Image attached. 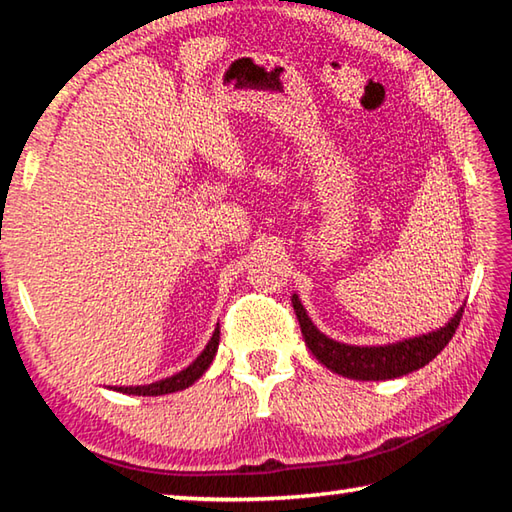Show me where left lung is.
<instances>
[{"label":"left lung","instance_id":"8db88e82","mask_svg":"<svg viewBox=\"0 0 512 512\" xmlns=\"http://www.w3.org/2000/svg\"><path fill=\"white\" fill-rule=\"evenodd\" d=\"M293 311H296L300 332L305 336L307 348L311 354L327 366L336 375L359 379V381H379V379H395L409 372L427 366L431 359H436L443 352L445 345L452 341L456 327L463 318V307L456 311L454 318L445 327L436 332L415 336L391 345H372V348H361V345L339 343L327 339L323 332H318L316 325L311 323L300 298L293 293Z\"/></svg>","mask_w":512,"mask_h":512}]
</instances>
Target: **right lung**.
<instances>
[{
    "label": "right lung",
    "instance_id": "add662e5",
    "mask_svg": "<svg viewBox=\"0 0 512 512\" xmlns=\"http://www.w3.org/2000/svg\"><path fill=\"white\" fill-rule=\"evenodd\" d=\"M219 327L214 329L210 343L205 345V350L198 354L194 363H189L185 370L176 372L173 377L167 379H160L155 381V384H146V386H119L115 391L119 393H128V395H167V393H176V391H183V388L192 386L194 381L203 375V372L210 368V363L214 359L216 350H219Z\"/></svg>",
    "mask_w": 512,
    "mask_h": 512
}]
</instances>
